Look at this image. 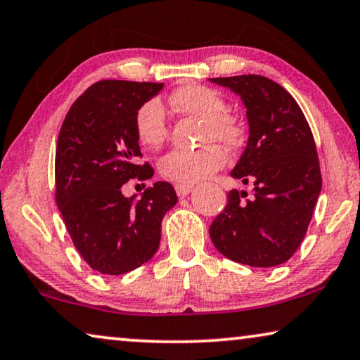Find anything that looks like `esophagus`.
Listing matches in <instances>:
<instances>
[{
    "instance_id": "1",
    "label": "esophagus",
    "mask_w": 360,
    "mask_h": 360,
    "mask_svg": "<svg viewBox=\"0 0 360 360\" xmlns=\"http://www.w3.org/2000/svg\"><path fill=\"white\" fill-rule=\"evenodd\" d=\"M191 190H193V185H190V184H186V185L176 184L175 185V191H176V195H179V196H186Z\"/></svg>"
}]
</instances>
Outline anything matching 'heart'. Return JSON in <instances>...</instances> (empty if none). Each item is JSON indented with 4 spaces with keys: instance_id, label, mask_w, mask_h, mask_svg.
Here are the masks:
<instances>
[{
    "instance_id": "obj_1",
    "label": "heart",
    "mask_w": 360,
    "mask_h": 360,
    "mask_svg": "<svg viewBox=\"0 0 360 360\" xmlns=\"http://www.w3.org/2000/svg\"><path fill=\"white\" fill-rule=\"evenodd\" d=\"M170 105L176 112L202 118V141L216 139L227 149L243 144L245 131L238 120L226 113V101L217 91L202 84H185L172 92ZM134 133L146 148H159L167 138V122L159 101H148L134 115ZM226 153L219 144L210 143L198 149H174L160 159L162 176L175 184H195L226 165Z\"/></svg>"
}]
</instances>
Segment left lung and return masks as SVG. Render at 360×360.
I'll return each mask as SVG.
<instances>
[{"mask_svg":"<svg viewBox=\"0 0 360 360\" xmlns=\"http://www.w3.org/2000/svg\"><path fill=\"white\" fill-rule=\"evenodd\" d=\"M247 107L250 136L233 179L253 185L231 190L224 211L210 227L224 257L255 268L283 264L304 240L321 191L315 139L295 98L278 82L258 75L212 77Z\"/></svg>","mask_w":360,"mask_h":360,"instance_id":"left-lung-1","label":"left lung"}]
</instances>
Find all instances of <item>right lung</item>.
<instances>
[{
	"mask_svg": "<svg viewBox=\"0 0 360 360\" xmlns=\"http://www.w3.org/2000/svg\"><path fill=\"white\" fill-rule=\"evenodd\" d=\"M162 82L98 81L72 103L61 124L55 154V198L72 243L102 274L136 269L158 252L160 226L176 193L155 181L141 200L123 196L128 180H149L134 133L138 108Z\"/></svg>",
	"mask_w": 360,
	"mask_h": 360,
	"instance_id": "1",
	"label": "right lung"
}]
</instances>
